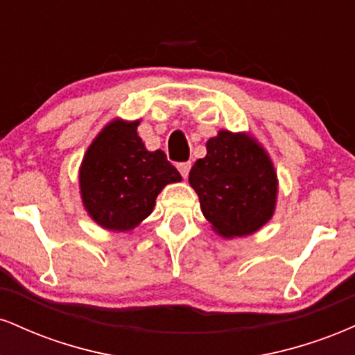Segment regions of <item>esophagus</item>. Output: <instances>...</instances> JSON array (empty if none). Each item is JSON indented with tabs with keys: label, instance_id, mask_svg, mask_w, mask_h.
<instances>
[{
	"label": "esophagus",
	"instance_id": "1",
	"mask_svg": "<svg viewBox=\"0 0 355 355\" xmlns=\"http://www.w3.org/2000/svg\"><path fill=\"white\" fill-rule=\"evenodd\" d=\"M190 168H191V164H190V162H185V164H178V172L182 173V177H183V178L189 177Z\"/></svg>",
	"mask_w": 355,
	"mask_h": 355
}]
</instances>
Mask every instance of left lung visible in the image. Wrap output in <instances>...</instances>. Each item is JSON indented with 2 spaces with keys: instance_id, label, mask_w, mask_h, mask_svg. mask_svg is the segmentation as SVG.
Masks as SVG:
<instances>
[{
  "instance_id": "8db88e82",
  "label": "left lung",
  "mask_w": 355,
  "mask_h": 355,
  "mask_svg": "<svg viewBox=\"0 0 355 355\" xmlns=\"http://www.w3.org/2000/svg\"><path fill=\"white\" fill-rule=\"evenodd\" d=\"M197 191L211 229L225 239L262 229L277 202V173L262 145L245 133L220 130L207 141V155L191 166Z\"/></svg>"
}]
</instances>
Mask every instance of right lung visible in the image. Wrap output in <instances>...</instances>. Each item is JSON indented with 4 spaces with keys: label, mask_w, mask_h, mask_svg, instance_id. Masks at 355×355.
Here are the masks:
<instances>
[{
    "label": "right lung",
    "mask_w": 355,
    "mask_h": 355,
    "mask_svg": "<svg viewBox=\"0 0 355 355\" xmlns=\"http://www.w3.org/2000/svg\"><path fill=\"white\" fill-rule=\"evenodd\" d=\"M138 123L120 118L110 121L81 162V200L89 217L107 230L135 229L153 211L162 189L182 180L162 150L145 148Z\"/></svg>",
    "instance_id": "right-lung-1"
}]
</instances>
